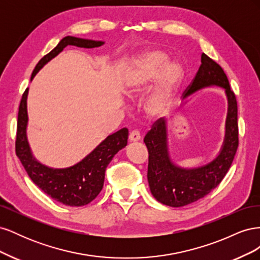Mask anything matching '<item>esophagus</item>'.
<instances>
[{"instance_id": "obj_1", "label": "esophagus", "mask_w": 260, "mask_h": 260, "mask_svg": "<svg viewBox=\"0 0 260 260\" xmlns=\"http://www.w3.org/2000/svg\"><path fill=\"white\" fill-rule=\"evenodd\" d=\"M129 140L131 141V142H137V141H140L141 140L140 132L138 130L131 131L130 135H129Z\"/></svg>"}]
</instances>
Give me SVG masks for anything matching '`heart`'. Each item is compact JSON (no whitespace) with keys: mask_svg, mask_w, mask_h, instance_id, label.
Wrapping results in <instances>:
<instances>
[{"mask_svg":"<svg viewBox=\"0 0 260 260\" xmlns=\"http://www.w3.org/2000/svg\"><path fill=\"white\" fill-rule=\"evenodd\" d=\"M167 59V54L161 51L147 52L136 60L124 80V92L133 98L142 93L161 72L145 102V112L152 117L167 112L174 92L184 76V69L178 61H169L164 67Z\"/></svg>","mask_w":260,"mask_h":260,"instance_id":"obj_1","label":"heart"}]
</instances>
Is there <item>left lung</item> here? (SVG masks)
Returning a JSON list of instances; mask_svg holds the SVG:
<instances>
[{"instance_id": "left-lung-1", "label": "left lung", "mask_w": 260, "mask_h": 260, "mask_svg": "<svg viewBox=\"0 0 260 260\" xmlns=\"http://www.w3.org/2000/svg\"><path fill=\"white\" fill-rule=\"evenodd\" d=\"M202 64L184 93L190 95L202 88L219 85L225 89L229 111L221 153L210 164L196 169H182L170 161L166 145V123L157 119L144 138L148 151L147 180L154 198L164 205L182 207L209 194L225 177L239 147L238 102L229 80L219 64L202 54ZM183 93V94H184Z\"/></svg>"}]
</instances>
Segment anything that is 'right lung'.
Masks as SVG:
<instances>
[{
  "instance_id": "add662e5",
  "label": "right lung",
  "mask_w": 260,
  "mask_h": 260,
  "mask_svg": "<svg viewBox=\"0 0 260 260\" xmlns=\"http://www.w3.org/2000/svg\"><path fill=\"white\" fill-rule=\"evenodd\" d=\"M103 44L101 41L84 40L75 37H65L55 48L39 60L31 79L46 62L56 56L67 45L91 49ZM27 95L25 90L18 109L17 132L15 141V151L30 179L41 190L55 201L67 206H84L92 202L103 188L105 171L115 154L127 145L128 129L122 128L108 136L94 151L78 162L66 169H52L38 162L31 155L26 136L28 121Z\"/></svg>"
}]
</instances>
